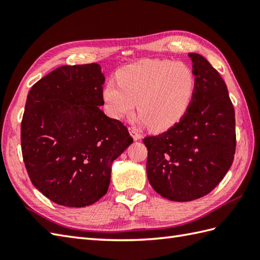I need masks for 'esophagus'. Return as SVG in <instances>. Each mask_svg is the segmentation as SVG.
<instances>
[{"instance_id":"1","label":"esophagus","mask_w":260,"mask_h":260,"mask_svg":"<svg viewBox=\"0 0 260 260\" xmlns=\"http://www.w3.org/2000/svg\"><path fill=\"white\" fill-rule=\"evenodd\" d=\"M129 134L133 136L134 141H139L141 139V134L139 133V132H137V129L133 128V127H131V128H129Z\"/></svg>"}]
</instances>
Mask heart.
Instances as JSON below:
<instances>
[{
	"label": "heart",
	"mask_w": 260,
	"mask_h": 260,
	"mask_svg": "<svg viewBox=\"0 0 260 260\" xmlns=\"http://www.w3.org/2000/svg\"><path fill=\"white\" fill-rule=\"evenodd\" d=\"M196 79L182 62L147 59L125 67L118 84L108 81L103 98L107 113L115 119L133 114L136 107L140 123L159 132L172 127L189 107Z\"/></svg>",
	"instance_id": "heart-1"
}]
</instances>
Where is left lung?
Listing matches in <instances>:
<instances>
[{
	"label": "left lung",
	"instance_id": "1",
	"mask_svg": "<svg viewBox=\"0 0 260 260\" xmlns=\"http://www.w3.org/2000/svg\"><path fill=\"white\" fill-rule=\"evenodd\" d=\"M196 86L179 123L143 140L152 187L171 201H192L211 192L234 162L235 109L221 76L201 54L191 52Z\"/></svg>",
	"mask_w": 260,
	"mask_h": 260
}]
</instances>
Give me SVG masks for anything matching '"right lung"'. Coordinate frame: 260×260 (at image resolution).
Returning <instances> with one entry per match:
<instances>
[{
	"label": "right lung",
	"instance_id": "right-lung-1",
	"mask_svg": "<svg viewBox=\"0 0 260 260\" xmlns=\"http://www.w3.org/2000/svg\"><path fill=\"white\" fill-rule=\"evenodd\" d=\"M98 63L62 66L27 93L21 147L32 184L54 203L82 208L106 194L112 164L132 139L104 114Z\"/></svg>",
	"mask_w": 260,
	"mask_h": 260
}]
</instances>
